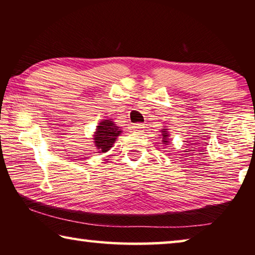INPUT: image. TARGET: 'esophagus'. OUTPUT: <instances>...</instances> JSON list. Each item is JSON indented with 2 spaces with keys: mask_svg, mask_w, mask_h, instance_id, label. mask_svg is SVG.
<instances>
[{
  "mask_svg": "<svg viewBox=\"0 0 255 255\" xmlns=\"http://www.w3.org/2000/svg\"><path fill=\"white\" fill-rule=\"evenodd\" d=\"M144 128H145V126H144L143 124H133V125H132V130L135 131V132L143 131Z\"/></svg>",
  "mask_w": 255,
  "mask_h": 255,
  "instance_id": "obj_1",
  "label": "esophagus"
}]
</instances>
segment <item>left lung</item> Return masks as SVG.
Wrapping results in <instances>:
<instances>
[{
    "mask_svg": "<svg viewBox=\"0 0 255 255\" xmlns=\"http://www.w3.org/2000/svg\"><path fill=\"white\" fill-rule=\"evenodd\" d=\"M170 133H169V131H167V129H165V128H163L162 129V141H163V144L164 145H167L170 143Z\"/></svg>",
    "mask_w": 255,
    "mask_h": 255,
    "instance_id": "8db88e82",
    "label": "left lung"
}]
</instances>
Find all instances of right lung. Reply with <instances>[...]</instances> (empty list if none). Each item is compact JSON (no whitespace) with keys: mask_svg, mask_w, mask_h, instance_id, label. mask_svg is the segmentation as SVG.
I'll use <instances>...</instances> for the list:
<instances>
[{"mask_svg":"<svg viewBox=\"0 0 255 255\" xmlns=\"http://www.w3.org/2000/svg\"><path fill=\"white\" fill-rule=\"evenodd\" d=\"M122 133L120 127L116 126L112 119H103L97 126L96 132L93 135V140L99 153H106L115 144L117 137Z\"/></svg>","mask_w":255,"mask_h":255,"instance_id":"1","label":"right lung"}]
</instances>
